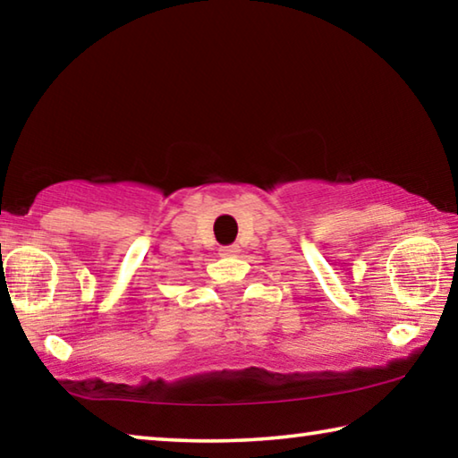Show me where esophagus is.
<instances>
[{
    "mask_svg": "<svg viewBox=\"0 0 458 458\" xmlns=\"http://www.w3.org/2000/svg\"><path fill=\"white\" fill-rule=\"evenodd\" d=\"M238 252H240L238 244H230V246L220 248V257H238Z\"/></svg>",
    "mask_w": 458,
    "mask_h": 458,
    "instance_id": "esophagus-1",
    "label": "esophagus"
}]
</instances>
